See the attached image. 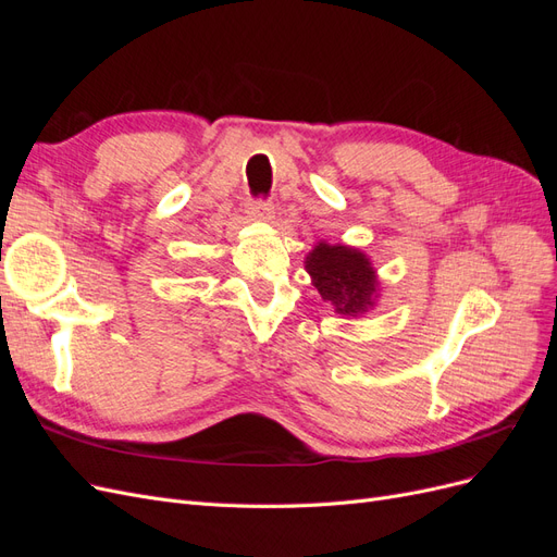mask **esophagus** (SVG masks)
I'll list each match as a JSON object with an SVG mask.
<instances>
[{"label": "esophagus", "mask_w": 557, "mask_h": 557, "mask_svg": "<svg viewBox=\"0 0 557 557\" xmlns=\"http://www.w3.org/2000/svg\"><path fill=\"white\" fill-rule=\"evenodd\" d=\"M248 213L250 218H256V221H267V218H272V207H269L267 201H250Z\"/></svg>", "instance_id": "34e87169"}]
</instances>
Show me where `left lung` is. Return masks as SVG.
I'll list each match as a JSON object with an SVG mask.
<instances>
[{
    "mask_svg": "<svg viewBox=\"0 0 557 557\" xmlns=\"http://www.w3.org/2000/svg\"><path fill=\"white\" fill-rule=\"evenodd\" d=\"M311 285L334 313L362 315L379 301V274L367 252L346 244L318 242L305 260Z\"/></svg>",
    "mask_w": 557,
    "mask_h": 557,
    "instance_id": "8db88e82",
    "label": "left lung"
}]
</instances>
